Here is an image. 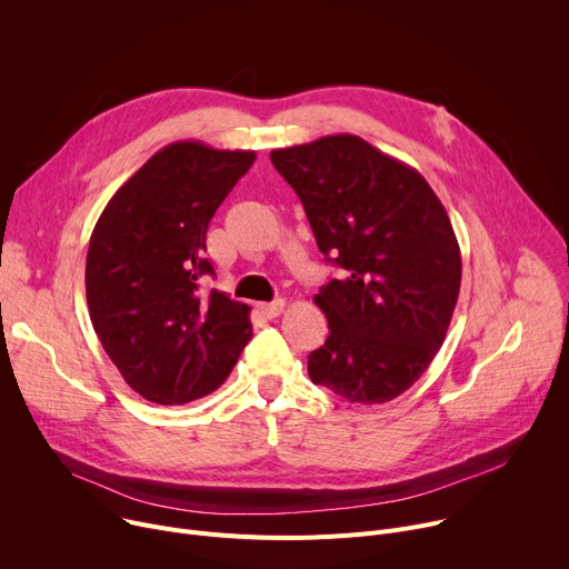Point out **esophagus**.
I'll list each match as a JSON object with an SVG mask.
<instances>
[{"label":"esophagus","instance_id":"obj_1","mask_svg":"<svg viewBox=\"0 0 569 569\" xmlns=\"http://www.w3.org/2000/svg\"><path fill=\"white\" fill-rule=\"evenodd\" d=\"M283 308H286V299H277V301H272V303H263L261 311H263L268 318H279V316L283 313Z\"/></svg>","mask_w":569,"mask_h":569}]
</instances>
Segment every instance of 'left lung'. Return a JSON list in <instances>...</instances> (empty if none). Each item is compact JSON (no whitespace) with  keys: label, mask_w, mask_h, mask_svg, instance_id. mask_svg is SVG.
<instances>
[{"label":"left lung","mask_w":569,"mask_h":569,"mask_svg":"<svg viewBox=\"0 0 569 569\" xmlns=\"http://www.w3.org/2000/svg\"><path fill=\"white\" fill-rule=\"evenodd\" d=\"M327 261L347 270L316 295L329 338L308 375L351 403H386L438 353L460 290V247L425 177L351 133L274 149Z\"/></svg>","instance_id":"8db88e82"}]
</instances>
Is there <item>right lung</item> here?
<instances>
[{
	"label": "right lung",
	"mask_w": 569,
	"mask_h": 569,
	"mask_svg": "<svg viewBox=\"0 0 569 569\" xmlns=\"http://www.w3.org/2000/svg\"><path fill=\"white\" fill-rule=\"evenodd\" d=\"M256 151L179 140L101 211L86 258L92 329L122 379L147 401L181 406L224 383L251 338V308L199 290L213 274L206 231Z\"/></svg>",
	"instance_id": "1"
}]
</instances>
